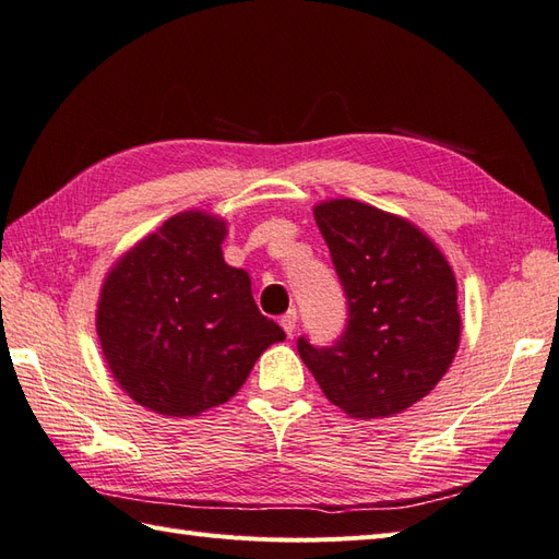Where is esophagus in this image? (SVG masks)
Wrapping results in <instances>:
<instances>
[{
	"label": "esophagus",
	"instance_id": "1",
	"mask_svg": "<svg viewBox=\"0 0 559 559\" xmlns=\"http://www.w3.org/2000/svg\"><path fill=\"white\" fill-rule=\"evenodd\" d=\"M296 320H299V316H296L294 308H292V311H287V313H284V316L280 318V325H282V330H284V332L289 334V337H292L294 330H296Z\"/></svg>",
	"mask_w": 559,
	"mask_h": 559
}]
</instances>
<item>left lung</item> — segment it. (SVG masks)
<instances>
[{
  "label": "left lung",
  "instance_id": "left-lung-1",
  "mask_svg": "<svg viewBox=\"0 0 559 559\" xmlns=\"http://www.w3.org/2000/svg\"><path fill=\"white\" fill-rule=\"evenodd\" d=\"M346 294L332 346L299 337L301 361L354 418H388L436 388L462 334L456 280L424 231L373 205L337 198L313 210Z\"/></svg>",
  "mask_w": 559,
  "mask_h": 559
}]
</instances>
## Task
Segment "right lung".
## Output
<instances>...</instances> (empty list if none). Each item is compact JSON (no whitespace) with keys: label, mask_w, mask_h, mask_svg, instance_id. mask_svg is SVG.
<instances>
[{"label":"right lung","mask_w":559,"mask_h":559,"mask_svg":"<svg viewBox=\"0 0 559 559\" xmlns=\"http://www.w3.org/2000/svg\"><path fill=\"white\" fill-rule=\"evenodd\" d=\"M227 222L169 217L107 272L97 337L119 388L163 416H198L239 392L258 356L284 340L258 311L246 270L222 258Z\"/></svg>","instance_id":"add662e5"}]
</instances>
